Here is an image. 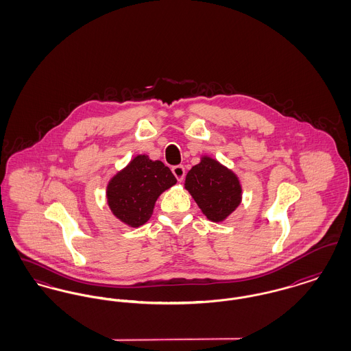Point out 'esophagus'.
I'll list each match as a JSON object with an SVG mask.
<instances>
[{"label": "esophagus", "mask_w": 351, "mask_h": 351, "mask_svg": "<svg viewBox=\"0 0 351 351\" xmlns=\"http://www.w3.org/2000/svg\"><path fill=\"white\" fill-rule=\"evenodd\" d=\"M172 172L175 175V178L178 179V182H183L184 176H185V169L183 166H175L172 167Z\"/></svg>", "instance_id": "1"}]
</instances>
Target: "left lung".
Wrapping results in <instances>:
<instances>
[{
	"label": "left lung",
	"mask_w": 351,
	"mask_h": 351,
	"mask_svg": "<svg viewBox=\"0 0 351 351\" xmlns=\"http://www.w3.org/2000/svg\"><path fill=\"white\" fill-rule=\"evenodd\" d=\"M184 188L191 193L204 216L223 222L242 201V185L237 173L209 155L188 171Z\"/></svg>",
	"instance_id": "1"
}]
</instances>
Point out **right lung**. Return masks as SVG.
Returning a JSON list of instances; mask_svg holds the SVG:
<instances>
[{
	"label": "right lung",
	"mask_w": 351,
	"mask_h": 351,
	"mask_svg": "<svg viewBox=\"0 0 351 351\" xmlns=\"http://www.w3.org/2000/svg\"><path fill=\"white\" fill-rule=\"evenodd\" d=\"M176 184L171 169L149 155L134 156L106 185V202L113 216L130 228L145 225L158 197Z\"/></svg>",
	"instance_id": "right-lung-1"
}]
</instances>
